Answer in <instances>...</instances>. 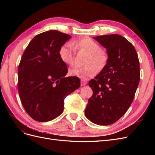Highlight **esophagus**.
<instances>
[{"instance_id": "1", "label": "esophagus", "mask_w": 155, "mask_h": 155, "mask_svg": "<svg viewBox=\"0 0 155 155\" xmlns=\"http://www.w3.org/2000/svg\"><path fill=\"white\" fill-rule=\"evenodd\" d=\"M87 82L86 81L83 80V79H81V86H85V85H87Z\"/></svg>"}]
</instances>
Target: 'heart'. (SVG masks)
I'll return each mask as SVG.
<instances>
[{
    "label": "heart",
    "mask_w": 155,
    "mask_h": 155,
    "mask_svg": "<svg viewBox=\"0 0 155 155\" xmlns=\"http://www.w3.org/2000/svg\"><path fill=\"white\" fill-rule=\"evenodd\" d=\"M76 50H84L89 54L86 61L88 65L85 67L74 66L70 68V76L86 80L94 76L97 73V68H104L107 64L108 55L106 51L101 50L100 45L96 41L88 37L63 45L59 51L61 60L65 64L72 65L74 63Z\"/></svg>",
    "instance_id": "obj_1"
}]
</instances>
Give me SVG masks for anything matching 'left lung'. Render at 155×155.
Here are the masks:
<instances>
[{
    "instance_id": "8db88e82",
    "label": "left lung",
    "mask_w": 155,
    "mask_h": 155,
    "mask_svg": "<svg viewBox=\"0 0 155 155\" xmlns=\"http://www.w3.org/2000/svg\"><path fill=\"white\" fill-rule=\"evenodd\" d=\"M107 50L105 67L89 81L93 91L85 110L92 123L109 125L128 110L140 81V63L133 45L118 34L94 37Z\"/></svg>"
}]
</instances>
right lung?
Segmentation results:
<instances>
[{
    "label": "right lung",
    "instance_id": "1",
    "mask_svg": "<svg viewBox=\"0 0 155 155\" xmlns=\"http://www.w3.org/2000/svg\"><path fill=\"white\" fill-rule=\"evenodd\" d=\"M70 35L49 30L36 35L28 45L18 68V91L26 112L35 121H51L62 114L64 100L80 87L77 77L64 78L67 64L59 49Z\"/></svg>",
    "mask_w": 155,
    "mask_h": 155
}]
</instances>
